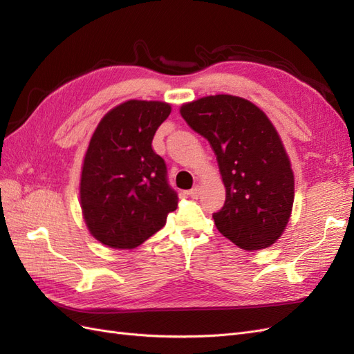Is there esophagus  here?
Here are the masks:
<instances>
[{
	"instance_id": "34e87169",
	"label": "esophagus",
	"mask_w": 354,
	"mask_h": 354,
	"mask_svg": "<svg viewBox=\"0 0 354 354\" xmlns=\"http://www.w3.org/2000/svg\"><path fill=\"white\" fill-rule=\"evenodd\" d=\"M189 195H190V198L196 199V198L201 195V187H199V186H194V187H192V189L189 190Z\"/></svg>"
}]
</instances>
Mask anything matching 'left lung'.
Listing matches in <instances>:
<instances>
[{"mask_svg": "<svg viewBox=\"0 0 354 354\" xmlns=\"http://www.w3.org/2000/svg\"><path fill=\"white\" fill-rule=\"evenodd\" d=\"M180 113L217 155L226 202L212 214L216 227L245 251L269 248L294 205L291 160L269 116L232 94L185 103Z\"/></svg>", "mask_w": 354, "mask_h": 354, "instance_id": "1", "label": "left lung"}]
</instances>
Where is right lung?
<instances>
[{
  "instance_id": "right-lung-1",
  "label": "right lung",
  "mask_w": 354,
  "mask_h": 354,
  "mask_svg": "<svg viewBox=\"0 0 354 354\" xmlns=\"http://www.w3.org/2000/svg\"><path fill=\"white\" fill-rule=\"evenodd\" d=\"M171 104L127 100L106 113L84 156L80 203L93 238L115 250H133L167 223L177 194L164 159L152 149Z\"/></svg>"
}]
</instances>
